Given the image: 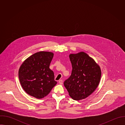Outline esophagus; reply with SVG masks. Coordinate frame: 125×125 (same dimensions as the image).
<instances>
[{
	"label": "esophagus",
	"instance_id": "34e87169",
	"mask_svg": "<svg viewBox=\"0 0 125 125\" xmlns=\"http://www.w3.org/2000/svg\"><path fill=\"white\" fill-rule=\"evenodd\" d=\"M59 83L60 84H63V80H59Z\"/></svg>",
	"mask_w": 125,
	"mask_h": 125
}]
</instances>
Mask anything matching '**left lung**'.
Wrapping results in <instances>:
<instances>
[{
	"instance_id": "8db88e82",
	"label": "left lung",
	"mask_w": 125,
	"mask_h": 125,
	"mask_svg": "<svg viewBox=\"0 0 125 125\" xmlns=\"http://www.w3.org/2000/svg\"><path fill=\"white\" fill-rule=\"evenodd\" d=\"M72 71L64 85L70 97L75 100L84 99L93 93L99 85L101 72L99 66L86 53L69 55Z\"/></svg>"
}]
</instances>
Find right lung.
Here are the masks:
<instances>
[{
	"instance_id": "1",
	"label": "right lung",
	"mask_w": 125,
	"mask_h": 125,
	"mask_svg": "<svg viewBox=\"0 0 125 125\" xmlns=\"http://www.w3.org/2000/svg\"><path fill=\"white\" fill-rule=\"evenodd\" d=\"M53 55L51 52H38L26 59L21 65L18 72L20 82L30 95L42 98L57 84L54 73L49 68Z\"/></svg>"
}]
</instances>
